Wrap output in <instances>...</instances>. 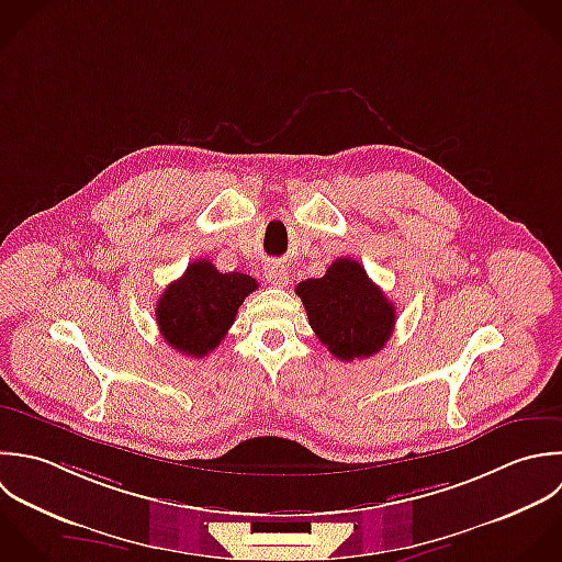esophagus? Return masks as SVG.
<instances>
[{
	"label": "esophagus",
	"mask_w": 562,
	"mask_h": 562,
	"mask_svg": "<svg viewBox=\"0 0 562 562\" xmlns=\"http://www.w3.org/2000/svg\"><path fill=\"white\" fill-rule=\"evenodd\" d=\"M265 280L271 284V286H286L289 284V271L284 265L280 262H271L265 267Z\"/></svg>",
	"instance_id": "34e87169"
}]
</instances>
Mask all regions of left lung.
Returning a JSON list of instances; mask_svg holds the SVG:
<instances>
[{"label": "left lung", "instance_id": "1", "mask_svg": "<svg viewBox=\"0 0 562 562\" xmlns=\"http://www.w3.org/2000/svg\"><path fill=\"white\" fill-rule=\"evenodd\" d=\"M295 293L317 339L341 361L381 352L394 333V304L357 260H335L326 276L300 282Z\"/></svg>", "mask_w": 562, "mask_h": 562}]
</instances>
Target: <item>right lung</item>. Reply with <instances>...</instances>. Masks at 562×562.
Returning a JSON list of instances; mask_svg holds the SVG:
<instances>
[{
	"label": "right lung",
	"instance_id": "right-lung-1",
	"mask_svg": "<svg viewBox=\"0 0 562 562\" xmlns=\"http://www.w3.org/2000/svg\"><path fill=\"white\" fill-rule=\"evenodd\" d=\"M256 289L258 282L247 273H221L210 260H194L157 300L155 319L164 341L188 357H205L223 341Z\"/></svg>",
	"mask_w": 562,
	"mask_h": 562
}]
</instances>
